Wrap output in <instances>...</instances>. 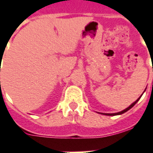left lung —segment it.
I'll return each instance as SVG.
<instances>
[{
    "label": "left lung",
    "mask_w": 153,
    "mask_h": 153,
    "mask_svg": "<svg viewBox=\"0 0 153 153\" xmlns=\"http://www.w3.org/2000/svg\"><path fill=\"white\" fill-rule=\"evenodd\" d=\"M145 91H146V88H145V90H144V92ZM144 92H143V93H144ZM143 94H142V95H143ZM142 95L140 97H138V99L136 100V101H135L134 102H133L131 104V105H130V106H128V107H127V108H126V109H125V110H123V111H120V112H117V113H102V115H121V114H123V113H125V112H126V111H128V110L129 109H131L132 107H133V106H134L135 104H136V103L138 102V100L140 99V97H142Z\"/></svg>",
    "instance_id": "left-lung-1"
}]
</instances>
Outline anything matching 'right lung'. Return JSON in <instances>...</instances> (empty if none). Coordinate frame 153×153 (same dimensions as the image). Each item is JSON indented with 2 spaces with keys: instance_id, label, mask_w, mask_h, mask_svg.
I'll return each mask as SVG.
<instances>
[{
  "instance_id": "add662e5",
  "label": "right lung",
  "mask_w": 153,
  "mask_h": 153,
  "mask_svg": "<svg viewBox=\"0 0 153 153\" xmlns=\"http://www.w3.org/2000/svg\"><path fill=\"white\" fill-rule=\"evenodd\" d=\"M0 83H1V82H0Z\"/></svg>"
}]
</instances>
